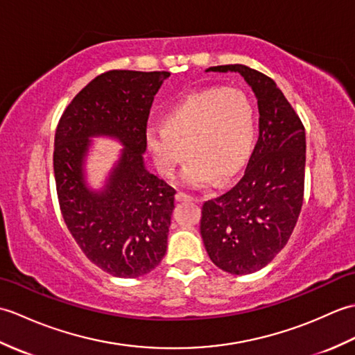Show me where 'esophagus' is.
I'll list each match as a JSON object with an SVG mask.
<instances>
[{
	"mask_svg": "<svg viewBox=\"0 0 355 355\" xmlns=\"http://www.w3.org/2000/svg\"><path fill=\"white\" fill-rule=\"evenodd\" d=\"M177 200L178 201H198V197H195V195H191V193L183 192V191H178Z\"/></svg>",
	"mask_w": 355,
	"mask_h": 355,
	"instance_id": "obj_1",
	"label": "esophagus"
}]
</instances>
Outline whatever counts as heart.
Segmentation results:
<instances>
[{"label":"heart","mask_w":355,"mask_h":355,"mask_svg":"<svg viewBox=\"0 0 355 355\" xmlns=\"http://www.w3.org/2000/svg\"><path fill=\"white\" fill-rule=\"evenodd\" d=\"M162 123L163 128L149 126L145 134L158 172L175 177L189 153L183 180L201 186L215 178L225 183L243 169L253 148L256 114L243 89L207 87L173 103Z\"/></svg>","instance_id":"heart-1"}]
</instances>
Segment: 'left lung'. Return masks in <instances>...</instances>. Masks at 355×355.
I'll list each match as a JSON object with an SVG mask.
<instances>
[{
    "mask_svg": "<svg viewBox=\"0 0 355 355\" xmlns=\"http://www.w3.org/2000/svg\"><path fill=\"white\" fill-rule=\"evenodd\" d=\"M238 71L258 97L259 139L243 178L201 207L200 233L209 258L232 275L254 273L288 243L304 205L305 128L275 80L247 65Z\"/></svg>",
    "mask_w": 355,
    "mask_h": 355,
    "instance_id": "1",
    "label": "left lung"
}]
</instances>
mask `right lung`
Returning <instances> with one entry per match:
<instances>
[{
    "instance_id": "1",
    "label": "right lung",
    "mask_w": 355,
    "mask_h": 355,
    "mask_svg": "<svg viewBox=\"0 0 355 355\" xmlns=\"http://www.w3.org/2000/svg\"><path fill=\"white\" fill-rule=\"evenodd\" d=\"M169 76L105 71L74 96L56 128L53 169L62 218L87 258L116 277L149 273L168 247L175 189L145 169L141 154L150 105ZM96 133L114 135L125 145L102 194L87 191L81 178L87 137Z\"/></svg>"
}]
</instances>
